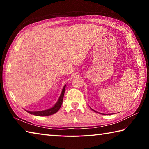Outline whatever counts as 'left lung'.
Returning <instances> with one entry per match:
<instances>
[{
    "label": "left lung",
    "mask_w": 149,
    "mask_h": 149,
    "mask_svg": "<svg viewBox=\"0 0 149 149\" xmlns=\"http://www.w3.org/2000/svg\"><path fill=\"white\" fill-rule=\"evenodd\" d=\"M93 111H95V112H96V113H98V112H97V111H95V110H93V109H92Z\"/></svg>",
    "instance_id": "1"
}]
</instances>
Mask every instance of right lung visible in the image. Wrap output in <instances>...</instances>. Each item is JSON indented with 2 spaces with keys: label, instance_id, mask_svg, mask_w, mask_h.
I'll list each match as a JSON object with an SVG mask.
<instances>
[{
  "label": "right lung",
  "instance_id": "add662e5",
  "mask_svg": "<svg viewBox=\"0 0 149 149\" xmlns=\"http://www.w3.org/2000/svg\"><path fill=\"white\" fill-rule=\"evenodd\" d=\"M65 87H66V85H65L63 88L62 91L61 93V95H60L58 102L55 104L54 106L52 107H50V109L43 110V111H26L31 114V115H34L36 116H49V115H53V114H55L58 111V110L60 109V107H61L62 105L63 97H64V94L65 91Z\"/></svg>",
  "mask_w": 149,
  "mask_h": 149
}]
</instances>
